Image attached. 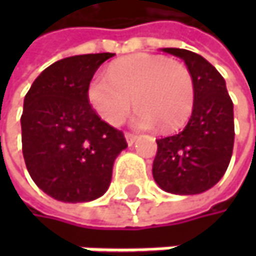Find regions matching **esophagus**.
Instances as JSON below:
<instances>
[{"label": "esophagus", "instance_id": "obj_1", "mask_svg": "<svg viewBox=\"0 0 256 256\" xmlns=\"http://www.w3.org/2000/svg\"><path fill=\"white\" fill-rule=\"evenodd\" d=\"M124 136H126V142H128V146H132V145L136 142V136H134V134H132V133H126Z\"/></svg>", "mask_w": 256, "mask_h": 256}]
</instances>
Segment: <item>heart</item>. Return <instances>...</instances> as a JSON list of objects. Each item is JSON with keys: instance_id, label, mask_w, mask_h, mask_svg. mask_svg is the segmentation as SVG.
<instances>
[{"instance_id": "heart-1", "label": "heart", "mask_w": 256, "mask_h": 256, "mask_svg": "<svg viewBox=\"0 0 256 256\" xmlns=\"http://www.w3.org/2000/svg\"><path fill=\"white\" fill-rule=\"evenodd\" d=\"M194 80L188 66L163 56L134 54L108 68V78L96 76L87 87V100L108 124L120 126L138 106L132 124L136 128L163 130L182 126L192 112Z\"/></svg>"}]
</instances>
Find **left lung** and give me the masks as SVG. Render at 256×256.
<instances>
[{"label": "left lung", "mask_w": 256, "mask_h": 256, "mask_svg": "<svg viewBox=\"0 0 256 256\" xmlns=\"http://www.w3.org/2000/svg\"><path fill=\"white\" fill-rule=\"evenodd\" d=\"M185 62L194 80L196 99L186 126L157 139L152 176L170 194L192 196L224 176L234 145V112L226 80L203 56L184 48H162Z\"/></svg>", "instance_id": "left-lung-1"}]
</instances>
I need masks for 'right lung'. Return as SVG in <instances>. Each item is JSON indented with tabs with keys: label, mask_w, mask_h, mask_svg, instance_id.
<instances>
[{
	"label": "right lung",
	"mask_w": 256,
	"mask_h": 256,
	"mask_svg": "<svg viewBox=\"0 0 256 256\" xmlns=\"http://www.w3.org/2000/svg\"><path fill=\"white\" fill-rule=\"evenodd\" d=\"M114 53L78 54L46 68L24 100L22 151L40 190L65 203L92 202L111 184L128 148L124 134L99 118L87 100L88 82Z\"/></svg>",
	"instance_id": "right-lung-1"
}]
</instances>
